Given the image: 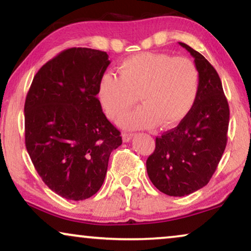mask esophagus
Instances as JSON below:
<instances>
[{
    "instance_id": "obj_1",
    "label": "esophagus",
    "mask_w": 251,
    "mask_h": 251,
    "mask_svg": "<svg viewBox=\"0 0 251 251\" xmlns=\"http://www.w3.org/2000/svg\"><path fill=\"white\" fill-rule=\"evenodd\" d=\"M132 137H133V133H131V132H123L122 133V139L125 143H128L129 140H131Z\"/></svg>"
}]
</instances>
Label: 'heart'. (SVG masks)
Instances as JSON below:
<instances>
[{
    "label": "heart",
    "mask_w": 251,
    "mask_h": 251,
    "mask_svg": "<svg viewBox=\"0 0 251 251\" xmlns=\"http://www.w3.org/2000/svg\"><path fill=\"white\" fill-rule=\"evenodd\" d=\"M120 76L105 73L98 83V100L109 119H118L138 100L143 106L119 120L123 128H171L190 114L200 89L194 61L168 53L140 52L126 58Z\"/></svg>",
    "instance_id": "b5f03b06"
}]
</instances>
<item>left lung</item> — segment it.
<instances>
[{
    "mask_svg": "<svg viewBox=\"0 0 251 251\" xmlns=\"http://www.w3.org/2000/svg\"><path fill=\"white\" fill-rule=\"evenodd\" d=\"M194 58L200 89L186 118L155 138L146 161L151 181L170 197H185L205 186L217 169L227 143L229 108L222 81L200 52L179 42Z\"/></svg>",
    "mask_w": 251,
    "mask_h": 251,
    "instance_id": "8db88e82",
    "label": "left lung"
}]
</instances>
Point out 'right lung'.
I'll list each match as a JSON object with an SVG mask.
<instances>
[{
	"mask_svg": "<svg viewBox=\"0 0 251 251\" xmlns=\"http://www.w3.org/2000/svg\"><path fill=\"white\" fill-rule=\"evenodd\" d=\"M109 63L100 50H64L40 68L26 96L27 152L44 184L67 200L97 193L122 144L97 98Z\"/></svg>",
	"mask_w": 251,
	"mask_h": 251,
	"instance_id": "1",
	"label": "right lung"
}]
</instances>
